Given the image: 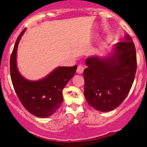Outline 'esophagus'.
I'll return each instance as SVG.
<instances>
[{
	"label": "esophagus",
	"instance_id": "1",
	"mask_svg": "<svg viewBox=\"0 0 147 147\" xmlns=\"http://www.w3.org/2000/svg\"><path fill=\"white\" fill-rule=\"evenodd\" d=\"M84 66L82 65H80L78 67H77V72L78 74H82L84 72Z\"/></svg>",
	"mask_w": 147,
	"mask_h": 147
}]
</instances>
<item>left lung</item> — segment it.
Returning a JSON list of instances; mask_svg holds the SVG:
<instances>
[{"mask_svg":"<svg viewBox=\"0 0 147 147\" xmlns=\"http://www.w3.org/2000/svg\"><path fill=\"white\" fill-rule=\"evenodd\" d=\"M84 71V96L88 105L100 112L119 107L128 96L137 69L136 50L131 37L125 35L106 55L91 56Z\"/></svg>","mask_w":147,"mask_h":147,"instance_id":"left-lung-1","label":"left lung"}]
</instances>
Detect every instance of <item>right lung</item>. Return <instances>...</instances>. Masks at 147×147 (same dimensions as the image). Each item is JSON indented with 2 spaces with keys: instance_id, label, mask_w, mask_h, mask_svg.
Masks as SVG:
<instances>
[{
  "instance_id": "obj_1",
  "label": "right lung",
  "mask_w": 147,
  "mask_h": 147,
  "mask_svg": "<svg viewBox=\"0 0 147 147\" xmlns=\"http://www.w3.org/2000/svg\"><path fill=\"white\" fill-rule=\"evenodd\" d=\"M26 28L16 40L10 58V75L14 91L24 107L30 114L47 118L60 107L63 89L76 72L77 65L57 67L39 80H29L19 72L17 64L18 45Z\"/></svg>"
}]
</instances>
